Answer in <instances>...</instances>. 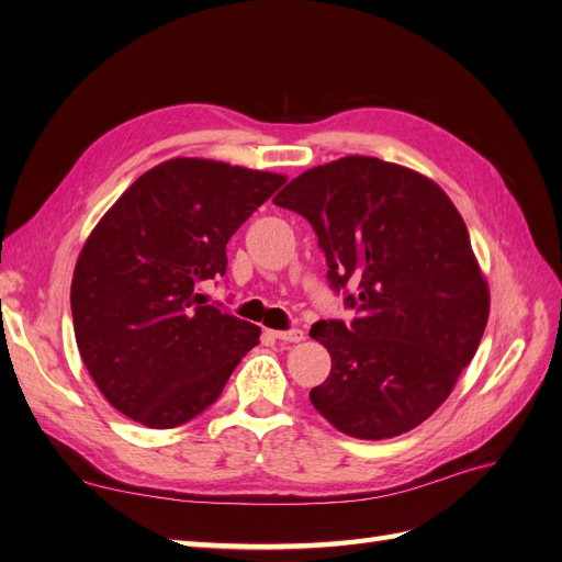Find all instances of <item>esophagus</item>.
I'll return each mask as SVG.
<instances>
[{
    "label": "esophagus",
    "mask_w": 562,
    "mask_h": 562,
    "mask_svg": "<svg viewBox=\"0 0 562 562\" xmlns=\"http://www.w3.org/2000/svg\"><path fill=\"white\" fill-rule=\"evenodd\" d=\"M274 337L281 339V342H302L304 333L300 328H291V330H274Z\"/></svg>",
    "instance_id": "esophagus-1"
}]
</instances>
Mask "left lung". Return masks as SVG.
<instances>
[{"instance_id":"obj_1","label":"left lung","mask_w":562,"mask_h":562,"mask_svg":"<svg viewBox=\"0 0 562 562\" xmlns=\"http://www.w3.org/2000/svg\"><path fill=\"white\" fill-rule=\"evenodd\" d=\"M274 203L310 220L330 288L356 310L349 326L330 318L310 330L333 359L312 405L363 440L419 427L471 363L490 314L454 203L422 173L359 155L310 168Z\"/></svg>"}]
</instances>
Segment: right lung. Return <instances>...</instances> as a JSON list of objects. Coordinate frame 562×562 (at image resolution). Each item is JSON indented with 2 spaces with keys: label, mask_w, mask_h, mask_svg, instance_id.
<instances>
[{
  "label": "right lung",
  "mask_w": 562,
  "mask_h": 562,
  "mask_svg": "<svg viewBox=\"0 0 562 562\" xmlns=\"http://www.w3.org/2000/svg\"><path fill=\"white\" fill-rule=\"evenodd\" d=\"M285 182L213 159L149 168L95 225L72 277L75 337L119 413L173 429L217 401L260 328L206 304L227 241Z\"/></svg>",
  "instance_id": "obj_1"
}]
</instances>
